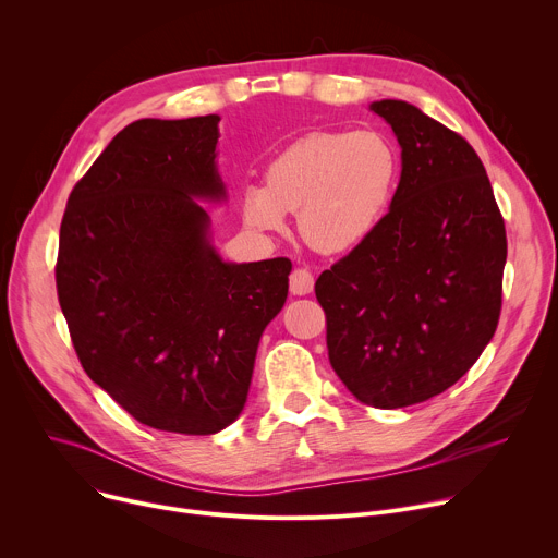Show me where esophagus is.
I'll use <instances>...</instances> for the list:
<instances>
[{
	"label": "esophagus",
	"mask_w": 558,
	"mask_h": 558,
	"mask_svg": "<svg viewBox=\"0 0 558 558\" xmlns=\"http://www.w3.org/2000/svg\"><path fill=\"white\" fill-rule=\"evenodd\" d=\"M289 289L293 295H306L313 291V274L308 269H293L289 276Z\"/></svg>",
	"instance_id": "34e87169"
}]
</instances>
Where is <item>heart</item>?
Wrapping results in <instances>:
<instances>
[{"mask_svg": "<svg viewBox=\"0 0 558 558\" xmlns=\"http://www.w3.org/2000/svg\"><path fill=\"white\" fill-rule=\"evenodd\" d=\"M397 179V154L375 130L311 132L287 145L247 185L243 218L256 231H278L298 211L304 243L323 254L360 245L379 222Z\"/></svg>", "mask_w": 558, "mask_h": 558, "instance_id": "1", "label": "heart"}]
</instances>
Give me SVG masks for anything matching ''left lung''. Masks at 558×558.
I'll list each match as a JSON object with an SVG mask.
<instances>
[{
  "mask_svg": "<svg viewBox=\"0 0 558 558\" xmlns=\"http://www.w3.org/2000/svg\"><path fill=\"white\" fill-rule=\"evenodd\" d=\"M371 110L402 147L388 214L315 280L329 362L362 404L402 409L450 388L480 360L501 313L506 225L482 158L420 108Z\"/></svg>",
  "mask_w": 558,
  "mask_h": 558,
  "instance_id": "left-lung-1",
  "label": "left lung"
}]
</instances>
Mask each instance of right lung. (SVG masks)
Here are the masks:
<instances>
[{"label":"right lung","instance_id":"1","mask_svg":"<svg viewBox=\"0 0 558 558\" xmlns=\"http://www.w3.org/2000/svg\"><path fill=\"white\" fill-rule=\"evenodd\" d=\"M218 114L141 119L74 185L57 295L88 377L141 424L214 435L241 415L289 258L225 263L198 201H225Z\"/></svg>","mask_w":558,"mask_h":558}]
</instances>
